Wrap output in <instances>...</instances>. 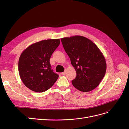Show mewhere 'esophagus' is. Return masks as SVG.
I'll list each match as a JSON object with an SVG mask.
<instances>
[{
  "label": "esophagus",
  "instance_id": "obj_1",
  "mask_svg": "<svg viewBox=\"0 0 129 129\" xmlns=\"http://www.w3.org/2000/svg\"><path fill=\"white\" fill-rule=\"evenodd\" d=\"M61 74H62V75H64V74H65V72H62V73H61Z\"/></svg>",
  "mask_w": 129,
  "mask_h": 129
}]
</instances>
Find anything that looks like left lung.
I'll use <instances>...</instances> for the list:
<instances>
[{
  "label": "left lung",
  "mask_w": 129,
  "mask_h": 129,
  "mask_svg": "<svg viewBox=\"0 0 129 129\" xmlns=\"http://www.w3.org/2000/svg\"><path fill=\"white\" fill-rule=\"evenodd\" d=\"M61 40L76 72V77L72 81L73 86L83 92L92 90L99 85L106 72L103 54L85 37L75 36Z\"/></svg>",
  "instance_id": "8db88e82"
}]
</instances>
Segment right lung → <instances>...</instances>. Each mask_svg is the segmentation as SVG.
I'll use <instances>...</instances> for the list:
<instances>
[{"label":"right lung","instance_id":"1","mask_svg":"<svg viewBox=\"0 0 129 129\" xmlns=\"http://www.w3.org/2000/svg\"><path fill=\"white\" fill-rule=\"evenodd\" d=\"M60 44L59 39L42 40L30 45L19 57V75L26 87L35 92L47 90L58 75L51 69L50 58Z\"/></svg>","mask_w":129,"mask_h":129}]
</instances>
